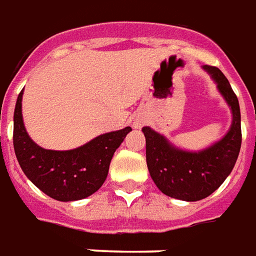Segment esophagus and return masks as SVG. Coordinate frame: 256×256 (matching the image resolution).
<instances>
[{"label":"esophagus","instance_id":"1","mask_svg":"<svg viewBox=\"0 0 256 256\" xmlns=\"http://www.w3.org/2000/svg\"><path fill=\"white\" fill-rule=\"evenodd\" d=\"M137 126H140V124H137Z\"/></svg>","mask_w":256,"mask_h":256}]
</instances>
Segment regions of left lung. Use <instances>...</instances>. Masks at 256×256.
Wrapping results in <instances>:
<instances>
[{
  "label": "left lung",
  "mask_w": 256,
  "mask_h": 256,
  "mask_svg": "<svg viewBox=\"0 0 256 256\" xmlns=\"http://www.w3.org/2000/svg\"><path fill=\"white\" fill-rule=\"evenodd\" d=\"M204 69L216 81L217 90L230 107L232 124L224 137L200 152H188L174 146L150 128H142L148 170L154 184L166 196L188 202L204 200L224 183L242 146L239 100L218 68L205 65Z\"/></svg>",
  "instance_id": "1"
}]
</instances>
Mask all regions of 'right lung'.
I'll list each match as a JSON object with an SVG mask.
<instances>
[{
	"label": "right lung",
	"instance_id": "obj_1",
	"mask_svg": "<svg viewBox=\"0 0 256 256\" xmlns=\"http://www.w3.org/2000/svg\"><path fill=\"white\" fill-rule=\"evenodd\" d=\"M22 90L13 115V146L17 162L28 179L51 198L62 202L84 200L103 186L114 153L132 128L102 134L72 150L43 149L24 128Z\"/></svg>",
	"mask_w": 256,
	"mask_h": 256
}]
</instances>
